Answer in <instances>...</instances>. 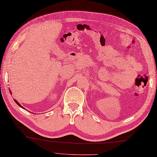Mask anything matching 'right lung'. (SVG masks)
<instances>
[{
    "label": "right lung",
    "mask_w": 157,
    "mask_h": 157,
    "mask_svg": "<svg viewBox=\"0 0 157 157\" xmlns=\"http://www.w3.org/2000/svg\"><path fill=\"white\" fill-rule=\"evenodd\" d=\"M14 100V102H16L17 104V105H18L19 106H20V107H21V108H23V109H25V108H24V107H22V106H21V105H20V103H19V102H17V101L16 100Z\"/></svg>",
    "instance_id": "right-lung-1"
}]
</instances>
